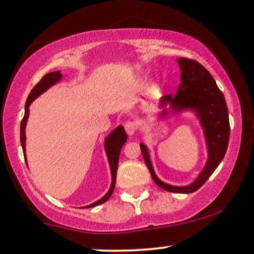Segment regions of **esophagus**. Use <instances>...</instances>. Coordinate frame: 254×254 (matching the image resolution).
Masks as SVG:
<instances>
[{
  "mask_svg": "<svg viewBox=\"0 0 254 254\" xmlns=\"http://www.w3.org/2000/svg\"><path fill=\"white\" fill-rule=\"evenodd\" d=\"M124 128H126L127 133L128 135H132L135 132V124L134 122H131V121H127V122L124 124Z\"/></svg>",
  "mask_w": 254,
  "mask_h": 254,
  "instance_id": "esophagus-1",
  "label": "esophagus"
}]
</instances>
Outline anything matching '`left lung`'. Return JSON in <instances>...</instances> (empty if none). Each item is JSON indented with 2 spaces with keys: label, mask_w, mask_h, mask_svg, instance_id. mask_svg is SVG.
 <instances>
[{
  "label": "left lung",
  "mask_w": 254,
  "mask_h": 254,
  "mask_svg": "<svg viewBox=\"0 0 254 254\" xmlns=\"http://www.w3.org/2000/svg\"><path fill=\"white\" fill-rule=\"evenodd\" d=\"M181 75V83L176 96L166 94L161 98L160 107L164 108L169 104L172 114L190 109L199 120L203 127L204 137L207 146V161L203 171L199 173L194 183L188 186H172L160 180L155 175L151 165L148 149L145 143H140V148L148 168L150 176L158 187L166 191L189 194L199 189L209 179L224 158L229 142L230 127L228 108L224 93L218 88L212 75L199 63L192 59L178 58ZM168 109H163L161 116H168Z\"/></svg>",
  "instance_id": "1"
}]
</instances>
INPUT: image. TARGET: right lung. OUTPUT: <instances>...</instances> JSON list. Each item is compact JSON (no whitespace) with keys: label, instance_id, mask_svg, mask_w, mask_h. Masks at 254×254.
<instances>
[{"label":"right lung","instance_id":"obj_1","mask_svg":"<svg viewBox=\"0 0 254 254\" xmlns=\"http://www.w3.org/2000/svg\"><path fill=\"white\" fill-rule=\"evenodd\" d=\"M62 77H63V75H62V73H60V70L52 71V73H49L47 75H44V76L41 78V81L37 83L35 86H34L32 91H30L27 100H26L25 115H24V119H22L21 124H20V142H21L22 150H24V157H25L26 162H27V160H26L25 128H26V123H27L28 115H29V106L34 100L36 99L37 97L40 96V94H42L44 91H47L51 85H54V84H56V83H58L60 79H62ZM127 132H126V130H124V127L122 126L117 127L115 130L111 132V133L108 134V137L106 138V140H105V150H106V154H107V158H108L109 166H111V172H112L111 188H109L107 194H106L104 197L98 199L97 202L90 204V205H86V206H83V207H93V206L100 205V204L105 203L106 200H107L112 196L113 191H114V188H115V184H116V173H117V165H119L120 153H121V149H122L123 145L127 142Z\"/></svg>","mask_w":254,"mask_h":254}]
</instances>
